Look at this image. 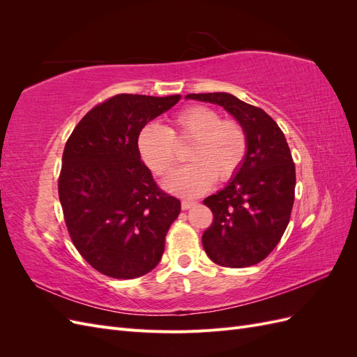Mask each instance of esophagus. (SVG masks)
<instances>
[{
  "mask_svg": "<svg viewBox=\"0 0 357 357\" xmlns=\"http://www.w3.org/2000/svg\"><path fill=\"white\" fill-rule=\"evenodd\" d=\"M193 205H197L195 201H188V199L181 201V208H183V210H189V208L193 207Z\"/></svg>",
  "mask_w": 357,
  "mask_h": 357,
  "instance_id": "1",
  "label": "esophagus"
}]
</instances>
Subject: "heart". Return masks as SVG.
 <instances>
[{
	"mask_svg": "<svg viewBox=\"0 0 357 357\" xmlns=\"http://www.w3.org/2000/svg\"><path fill=\"white\" fill-rule=\"evenodd\" d=\"M190 143L189 165L176 171L164 186L180 197H198L214 180L228 181L240 171L247 155L244 126L207 105H190L172 117L168 128L147 123L139 129L137 150L155 176L165 177L177 164L176 146Z\"/></svg>",
	"mask_w": 357,
	"mask_h": 357,
	"instance_id": "heart-1",
	"label": "heart"
}]
</instances>
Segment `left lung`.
I'll list each match as a JSON object with an SVG mask.
<instances>
[{
  "instance_id": "1",
  "label": "left lung",
  "mask_w": 357,
  "mask_h": 357,
  "mask_svg": "<svg viewBox=\"0 0 357 357\" xmlns=\"http://www.w3.org/2000/svg\"><path fill=\"white\" fill-rule=\"evenodd\" d=\"M186 98L222 105L245 129L248 149L240 171L204 199L213 223L202 234V245L220 266L256 265L282 240L294 207L296 172L286 137L271 116L231 93H189Z\"/></svg>"
}]
</instances>
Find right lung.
Masks as SVG:
<instances>
[{"label":"right lung","instance_id":"add662e5","mask_svg":"<svg viewBox=\"0 0 357 357\" xmlns=\"http://www.w3.org/2000/svg\"><path fill=\"white\" fill-rule=\"evenodd\" d=\"M180 98L114 95L86 113L63 149L58 180L63 219L74 247L104 275L142 277L164 253L181 204L159 189L139 158L137 137Z\"/></svg>","mask_w":357,"mask_h":357}]
</instances>
